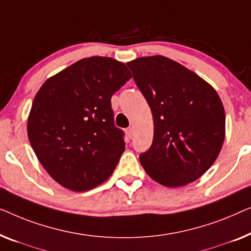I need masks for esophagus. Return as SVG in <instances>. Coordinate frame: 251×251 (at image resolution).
Listing matches in <instances>:
<instances>
[{"label": "esophagus", "mask_w": 251, "mask_h": 251, "mask_svg": "<svg viewBox=\"0 0 251 251\" xmlns=\"http://www.w3.org/2000/svg\"><path fill=\"white\" fill-rule=\"evenodd\" d=\"M126 134H127V136L129 137V139H132L133 135H134V128H133L132 126L128 127V128L126 129Z\"/></svg>", "instance_id": "esophagus-1"}]
</instances>
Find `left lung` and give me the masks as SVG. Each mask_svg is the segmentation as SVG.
Listing matches in <instances>:
<instances>
[{
  "instance_id": "1",
  "label": "left lung",
  "mask_w": 251,
  "mask_h": 251,
  "mask_svg": "<svg viewBox=\"0 0 251 251\" xmlns=\"http://www.w3.org/2000/svg\"><path fill=\"white\" fill-rule=\"evenodd\" d=\"M152 112L153 140L140 162L153 181L178 188L202 176L225 139L220 95L192 70L162 55L126 63Z\"/></svg>"
}]
</instances>
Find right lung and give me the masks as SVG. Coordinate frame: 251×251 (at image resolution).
<instances>
[{
	"instance_id": "right-lung-1",
	"label": "right lung",
	"mask_w": 251,
	"mask_h": 251,
	"mask_svg": "<svg viewBox=\"0 0 251 251\" xmlns=\"http://www.w3.org/2000/svg\"><path fill=\"white\" fill-rule=\"evenodd\" d=\"M130 77L125 63L91 56L50 77L35 95L28 139L45 171L63 188L87 191L115 171L125 142L110 101Z\"/></svg>"
}]
</instances>
